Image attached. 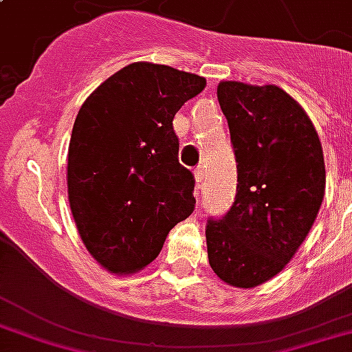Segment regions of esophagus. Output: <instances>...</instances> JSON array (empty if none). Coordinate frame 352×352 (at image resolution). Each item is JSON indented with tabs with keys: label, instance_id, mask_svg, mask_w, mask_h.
I'll return each instance as SVG.
<instances>
[{
	"label": "esophagus",
	"instance_id": "1",
	"mask_svg": "<svg viewBox=\"0 0 352 352\" xmlns=\"http://www.w3.org/2000/svg\"><path fill=\"white\" fill-rule=\"evenodd\" d=\"M194 175H195V182H197V188L203 186V181H205V168H203V166L195 168Z\"/></svg>",
	"mask_w": 352,
	"mask_h": 352
}]
</instances>
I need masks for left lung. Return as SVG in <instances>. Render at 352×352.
<instances>
[{"instance_id": "1", "label": "left lung", "mask_w": 352, "mask_h": 352, "mask_svg": "<svg viewBox=\"0 0 352 352\" xmlns=\"http://www.w3.org/2000/svg\"><path fill=\"white\" fill-rule=\"evenodd\" d=\"M238 184L223 218L206 223L212 272L254 288L283 272L312 229L325 195V160L312 120L275 85L221 80Z\"/></svg>"}]
</instances>
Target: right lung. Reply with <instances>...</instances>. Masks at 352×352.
I'll use <instances>...</instances> for the list:
<instances>
[{
    "mask_svg": "<svg viewBox=\"0 0 352 352\" xmlns=\"http://www.w3.org/2000/svg\"><path fill=\"white\" fill-rule=\"evenodd\" d=\"M205 77L133 63L87 98L68 147V201L88 253L129 275L157 258L166 236L194 212V175L179 164L173 118Z\"/></svg>",
    "mask_w": 352,
    "mask_h": 352,
    "instance_id": "add662e5",
    "label": "right lung"
}]
</instances>
